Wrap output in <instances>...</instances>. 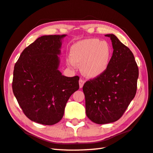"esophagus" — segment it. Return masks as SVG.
<instances>
[{
	"mask_svg": "<svg viewBox=\"0 0 153 153\" xmlns=\"http://www.w3.org/2000/svg\"><path fill=\"white\" fill-rule=\"evenodd\" d=\"M84 83H85V81L82 79H80L79 81V85L80 88H82L83 85H84Z\"/></svg>",
	"mask_w": 153,
	"mask_h": 153,
	"instance_id": "obj_1",
	"label": "esophagus"
}]
</instances>
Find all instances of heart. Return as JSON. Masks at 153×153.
<instances>
[{"mask_svg":"<svg viewBox=\"0 0 153 153\" xmlns=\"http://www.w3.org/2000/svg\"><path fill=\"white\" fill-rule=\"evenodd\" d=\"M70 60L67 64L73 67L81 64L80 70L85 77L96 78L105 72L112 57L110 45L97 38L85 39L76 42L70 50Z\"/></svg>","mask_w":153,"mask_h":153,"instance_id":"heart-1","label":"heart"}]
</instances>
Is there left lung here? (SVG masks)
Wrapping results in <instances>:
<instances>
[{"label": "left lung", "instance_id": "8db88e82", "mask_svg": "<svg viewBox=\"0 0 153 153\" xmlns=\"http://www.w3.org/2000/svg\"><path fill=\"white\" fill-rule=\"evenodd\" d=\"M110 38L113 53L103 74L84 84L86 115L98 124L121 118L137 91L139 70L132 52L114 34Z\"/></svg>", "mask_w": 153, "mask_h": 153}]
</instances>
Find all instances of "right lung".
<instances>
[{"label":"right lung","instance_id":"right-lung-1","mask_svg":"<svg viewBox=\"0 0 153 153\" xmlns=\"http://www.w3.org/2000/svg\"><path fill=\"white\" fill-rule=\"evenodd\" d=\"M66 35L39 37L23 51L14 66V95L25 115L41 124L59 122L68 99L79 89L78 76H64L58 70Z\"/></svg>","mask_w":153,"mask_h":153}]
</instances>
